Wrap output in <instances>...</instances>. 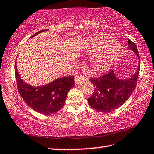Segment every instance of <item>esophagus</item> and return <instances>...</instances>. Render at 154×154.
Instances as JSON below:
<instances>
[{
    "mask_svg": "<svg viewBox=\"0 0 154 154\" xmlns=\"http://www.w3.org/2000/svg\"><path fill=\"white\" fill-rule=\"evenodd\" d=\"M86 82V79L82 75H78L75 77V83L78 85H82Z\"/></svg>",
    "mask_w": 154,
    "mask_h": 154,
    "instance_id": "obj_1",
    "label": "esophagus"
}]
</instances>
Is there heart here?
<instances>
[{
  "label": "heart",
  "mask_w": 154,
  "mask_h": 154,
  "mask_svg": "<svg viewBox=\"0 0 154 154\" xmlns=\"http://www.w3.org/2000/svg\"><path fill=\"white\" fill-rule=\"evenodd\" d=\"M85 52L94 54L89 60L91 70L102 73L112 67L117 60L121 47L112 37L105 33H97L85 42Z\"/></svg>",
  "instance_id": "heart-1"
}]
</instances>
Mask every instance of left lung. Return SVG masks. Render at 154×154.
<instances>
[{"label": "left lung", "mask_w": 154, "mask_h": 154, "mask_svg": "<svg viewBox=\"0 0 154 154\" xmlns=\"http://www.w3.org/2000/svg\"><path fill=\"white\" fill-rule=\"evenodd\" d=\"M128 45V49L132 50L139 60L136 44L129 40ZM139 67V61L136 72L126 79H119L114 70L100 77L91 79L90 82L95 88L91 97L87 99L91 107L99 112L108 113L122 106L129 98L137 86Z\"/></svg>", "instance_id": "left-lung-1"}]
</instances>
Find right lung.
<instances>
[{
    "mask_svg": "<svg viewBox=\"0 0 154 154\" xmlns=\"http://www.w3.org/2000/svg\"><path fill=\"white\" fill-rule=\"evenodd\" d=\"M46 30H48L39 31L30 38ZM15 73L17 89L23 100L32 109L45 115L59 112L65 104L68 91L75 86V77H60L40 86L29 85L19 75L16 62Z\"/></svg>",
    "mask_w": 154,
    "mask_h": 154,
    "instance_id": "1",
    "label": "right lung"
}]
</instances>
